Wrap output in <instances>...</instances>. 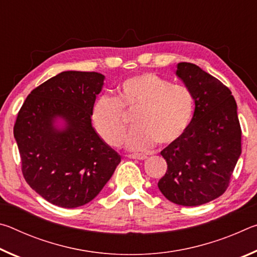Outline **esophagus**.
<instances>
[{
	"label": "esophagus",
	"instance_id": "1",
	"mask_svg": "<svg viewBox=\"0 0 257 257\" xmlns=\"http://www.w3.org/2000/svg\"><path fill=\"white\" fill-rule=\"evenodd\" d=\"M127 156L129 159H134V160H145V159H147V156L145 154H129Z\"/></svg>",
	"mask_w": 257,
	"mask_h": 257
}]
</instances>
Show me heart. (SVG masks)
<instances>
[{
	"instance_id": "b5f03b06",
	"label": "heart",
	"mask_w": 257,
	"mask_h": 257,
	"mask_svg": "<svg viewBox=\"0 0 257 257\" xmlns=\"http://www.w3.org/2000/svg\"><path fill=\"white\" fill-rule=\"evenodd\" d=\"M137 111L135 130L125 144L132 150L168 145L188 129L195 111L194 94L187 86L172 85L155 73H141L116 87V97L98 96L92 106L96 133L110 146H118L128 129L124 113Z\"/></svg>"
}]
</instances>
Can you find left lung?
<instances>
[{"instance_id":"left-lung-1","label":"left lung","mask_w":257,"mask_h":257,"mask_svg":"<svg viewBox=\"0 0 257 257\" xmlns=\"http://www.w3.org/2000/svg\"><path fill=\"white\" fill-rule=\"evenodd\" d=\"M177 76L193 92L195 112L186 133L161 155L168 170L159 188L169 201L197 206L221 196L241 153L237 104L227 86L196 64L180 62Z\"/></svg>"}]
</instances>
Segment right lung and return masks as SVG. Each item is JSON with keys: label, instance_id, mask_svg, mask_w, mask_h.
<instances>
[{"label": "right lung", "instance_id": "right-lung-1", "mask_svg": "<svg viewBox=\"0 0 257 257\" xmlns=\"http://www.w3.org/2000/svg\"><path fill=\"white\" fill-rule=\"evenodd\" d=\"M103 80L98 72H61L33 89L18 112L14 135L23 176L54 205L89 203L121 161L92 127V106ZM56 116L68 124L61 132L53 125Z\"/></svg>", "mask_w": 257, "mask_h": 257}]
</instances>
